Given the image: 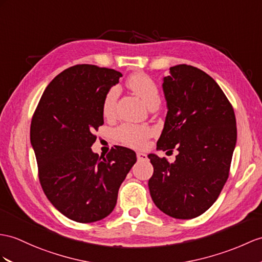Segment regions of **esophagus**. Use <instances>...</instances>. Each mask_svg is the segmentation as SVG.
Wrapping results in <instances>:
<instances>
[{"instance_id": "obj_1", "label": "esophagus", "mask_w": 262, "mask_h": 262, "mask_svg": "<svg viewBox=\"0 0 262 262\" xmlns=\"http://www.w3.org/2000/svg\"><path fill=\"white\" fill-rule=\"evenodd\" d=\"M137 158L139 161H143V160H146V158L148 157H146V155L143 152H137Z\"/></svg>"}]
</instances>
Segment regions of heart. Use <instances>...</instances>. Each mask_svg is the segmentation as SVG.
Segmentation results:
<instances>
[{"label":"heart","instance_id":"obj_1","mask_svg":"<svg viewBox=\"0 0 262 262\" xmlns=\"http://www.w3.org/2000/svg\"><path fill=\"white\" fill-rule=\"evenodd\" d=\"M126 85L130 90L136 93L149 107L158 106L160 103V91L157 83L148 74L137 72L131 74L126 79ZM119 97V89L111 86L105 92L102 101V113L105 118H111L116 113L117 102ZM152 135L151 129L145 125H136L124 123L114 130L116 141L132 148H141Z\"/></svg>","mask_w":262,"mask_h":262}]
</instances>
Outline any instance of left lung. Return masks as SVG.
I'll list each match as a JSON object with an SVG mask.
<instances>
[{"instance_id":"8db88e82","label":"left lung","mask_w":262,"mask_h":262,"mask_svg":"<svg viewBox=\"0 0 262 262\" xmlns=\"http://www.w3.org/2000/svg\"><path fill=\"white\" fill-rule=\"evenodd\" d=\"M163 91L168 113L157 149L179 153L173 163L148 156L150 194L165 214L192 219L213 205L228 180L237 141L234 111L218 83L192 66L171 67Z\"/></svg>"}]
</instances>
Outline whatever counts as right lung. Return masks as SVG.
<instances>
[{
    "instance_id": "obj_1",
    "label": "right lung",
    "mask_w": 262,
    "mask_h": 262,
    "mask_svg": "<svg viewBox=\"0 0 262 262\" xmlns=\"http://www.w3.org/2000/svg\"><path fill=\"white\" fill-rule=\"evenodd\" d=\"M119 71L93 64L69 68L50 82L31 121L37 174L50 202L76 222L109 215L136 152L116 145L107 155L91 150L104 123L102 101L119 82Z\"/></svg>"
}]
</instances>
